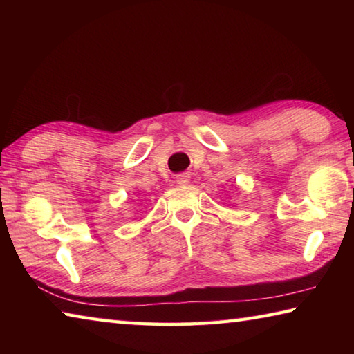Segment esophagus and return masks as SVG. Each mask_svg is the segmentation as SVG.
I'll use <instances>...</instances> for the list:
<instances>
[{
  "mask_svg": "<svg viewBox=\"0 0 354 354\" xmlns=\"http://www.w3.org/2000/svg\"><path fill=\"white\" fill-rule=\"evenodd\" d=\"M176 183L181 184V185H185L190 183V175L189 173H181V175L176 176Z\"/></svg>",
  "mask_w": 354,
  "mask_h": 354,
  "instance_id": "1",
  "label": "esophagus"
}]
</instances>
